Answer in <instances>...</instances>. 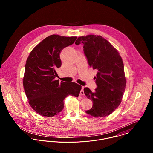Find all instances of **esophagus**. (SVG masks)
Here are the masks:
<instances>
[{
	"instance_id": "esophagus-1",
	"label": "esophagus",
	"mask_w": 153,
	"mask_h": 153,
	"mask_svg": "<svg viewBox=\"0 0 153 153\" xmlns=\"http://www.w3.org/2000/svg\"><path fill=\"white\" fill-rule=\"evenodd\" d=\"M84 87H82V89L81 90V91H80V94L81 95H84Z\"/></svg>"
}]
</instances>
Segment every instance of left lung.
Masks as SVG:
<instances>
[{
    "instance_id": "1",
    "label": "left lung",
    "mask_w": 153,
    "mask_h": 153,
    "mask_svg": "<svg viewBox=\"0 0 153 153\" xmlns=\"http://www.w3.org/2000/svg\"><path fill=\"white\" fill-rule=\"evenodd\" d=\"M75 44H84L89 65L97 71L94 78L97 85L95 91L87 87L84 89L93 102L86 112L97 118L108 116L121 104L126 86L123 59L118 51L100 35L80 36Z\"/></svg>"
}]
</instances>
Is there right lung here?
<instances>
[{"mask_svg":"<svg viewBox=\"0 0 153 153\" xmlns=\"http://www.w3.org/2000/svg\"><path fill=\"white\" fill-rule=\"evenodd\" d=\"M76 36L52 35L38 44L26 60L23 85L28 102L38 114L51 117L64 108V100L68 95L78 97L81 86L75 82L56 80V69L62 62L60 52L74 44Z\"/></svg>","mask_w":153,"mask_h":153,"instance_id":"add662e5","label":"right lung"}]
</instances>
